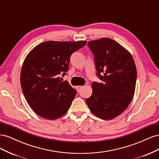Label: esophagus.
Here are the masks:
<instances>
[{
    "mask_svg": "<svg viewBox=\"0 0 159 159\" xmlns=\"http://www.w3.org/2000/svg\"><path fill=\"white\" fill-rule=\"evenodd\" d=\"M83 88H84V86H78V87H77V89H78V91H80Z\"/></svg>",
    "mask_w": 159,
    "mask_h": 159,
    "instance_id": "obj_1",
    "label": "esophagus"
}]
</instances>
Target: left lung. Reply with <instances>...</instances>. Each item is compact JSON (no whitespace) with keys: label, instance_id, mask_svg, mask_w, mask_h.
Returning a JSON list of instances; mask_svg holds the SVG:
<instances>
[{"label":"left lung","instance_id":"1","mask_svg":"<svg viewBox=\"0 0 159 159\" xmlns=\"http://www.w3.org/2000/svg\"><path fill=\"white\" fill-rule=\"evenodd\" d=\"M97 75L102 81L91 84L92 95L85 102L95 116L113 119L131 103L135 90L137 69L133 56L121 44L109 38L89 41Z\"/></svg>","mask_w":159,"mask_h":159}]
</instances>
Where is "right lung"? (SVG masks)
Instances as JSON below:
<instances>
[{
  "instance_id": "right-lung-1",
  "label": "right lung",
  "mask_w": 159,
  "mask_h": 159,
  "mask_svg": "<svg viewBox=\"0 0 159 159\" xmlns=\"http://www.w3.org/2000/svg\"><path fill=\"white\" fill-rule=\"evenodd\" d=\"M86 41H47L37 45L24 61L20 84L32 109L39 116L54 120L68 111L77 91L67 81L70 56Z\"/></svg>"
}]
</instances>
